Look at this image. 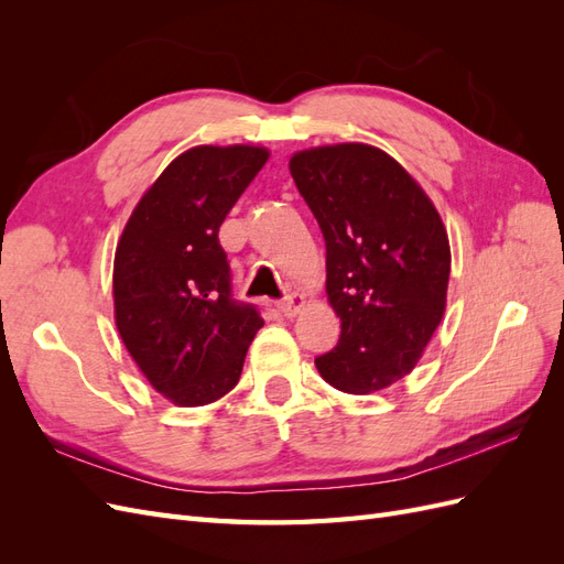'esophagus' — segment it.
Segmentation results:
<instances>
[{
	"instance_id": "1",
	"label": "esophagus",
	"mask_w": 564,
	"mask_h": 564,
	"mask_svg": "<svg viewBox=\"0 0 564 564\" xmlns=\"http://www.w3.org/2000/svg\"><path fill=\"white\" fill-rule=\"evenodd\" d=\"M305 305V299L301 294H289L282 303H280V311L286 315V317H296L301 313V308Z\"/></svg>"
}]
</instances>
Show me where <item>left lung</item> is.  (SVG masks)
<instances>
[{
    "label": "left lung",
    "mask_w": 564,
    "mask_h": 564,
    "mask_svg": "<svg viewBox=\"0 0 564 564\" xmlns=\"http://www.w3.org/2000/svg\"><path fill=\"white\" fill-rule=\"evenodd\" d=\"M327 245L334 350L315 357L329 386L369 395L406 377L445 315L452 253L433 202L383 150L338 143L289 160Z\"/></svg>",
    "instance_id": "left-lung-1"
}]
</instances>
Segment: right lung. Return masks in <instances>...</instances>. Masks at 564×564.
Returning a JSON list of instances; mask_svg holds the SVG:
<instances>
[{
	"label": "right lung",
	"instance_id": "1",
	"mask_svg": "<svg viewBox=\"0 0 564 564\" xmlns=\"http://www.w3.org/2000/svg\"><path fill=\"white\" fill-rule=\"evenodd\" d=\"M256 145H197L135 204L112 270L115 322L145 379L178 406L216 402L240 381L263 317L235 301L218 228L261 172Z\"/></svg>",
	"mask_w": 564,
	"mask_h": 564
}]
</instances>
